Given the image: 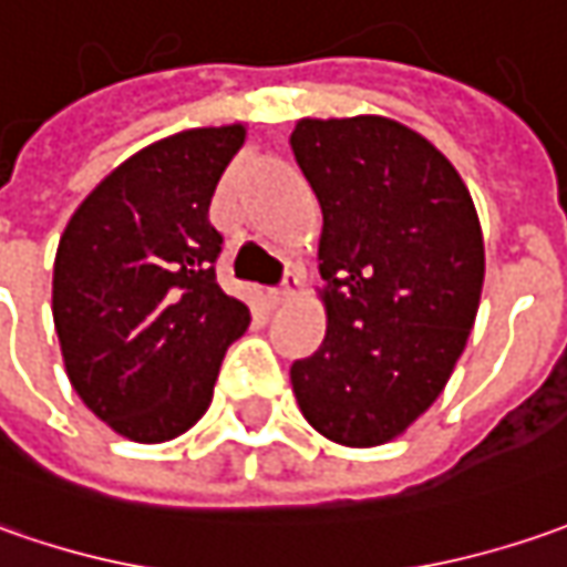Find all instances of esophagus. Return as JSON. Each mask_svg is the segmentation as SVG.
Segmentation results:
<instances>
[{"mask_svg":"<svg viewBox=\"0 0 567 567\" xmlns=\"http://www.w3.org/2000/svg\"><path fill=\"white\" fill-rule=\"evenodd\" d=\"M298 288H301V272H298V269H285L282 288H272V291H269V303L279 307V303L291 301V298L298 295Z\"/></svg>","mask_w":567,"mask_h":567,"instance_id":"esophagus-1","label":"esophagus"}]
</instances>
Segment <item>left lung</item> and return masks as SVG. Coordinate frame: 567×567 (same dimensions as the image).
<instances>
[{
    "label": "left lung",
    "instance_id": "1",
    "mask_svg": "<svg viewBox=\"0 0 567 567\" xmlns=\"http://www.w3.org/2000/svg\"><path fill=\"white\" fill-rule=\"evenodd\" d=\"M291 153L322 209V344L291 363L307 423L348 449L399 440L440 399L486 272L471 190L385 115L301 118Z\"/></svg>",
    "mask_w": 567,
    "mask_h": 567
}]
</instances>
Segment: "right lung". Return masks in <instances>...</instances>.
I'll return each instance as SVG.
<instances>
[{
	"label": "right lung",
	"mask_w": 567,
	"mask_h": 567,
	"mask_svg": "<svg viewBox=\"0 0 567 567\" xmlns=\"http://www.w3.org/2000/svg\"><path fill=\"white\" fill-rule=\"evenodd\" d=\"M247 127H190L127 156L84 197L52 266V320L74 392L131 442L204 417L250 310L216 282L209 200Z\"/></svg>",
	"instance_id": "add662e5"
}]
</instances>
